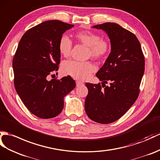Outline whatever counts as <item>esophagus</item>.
I'll use <instances>...</instances> for the list:
<instances>
[{"label":"esophagus","mask_w":160,"mask_h":160,"mask_svg":"<svg viewBox=\"0 0 160 160\" xmlns=\"http://www.w3.org/2000/svg\"><path fill=\"white\" fill-rule=\"evenodd\" d=\"M76 87H80V86H82V85H84L83 82H82L78 81V80H77L76 82Z\"/></svg>","instance_id":"esophagus-1"}]
</instances>
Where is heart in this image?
<instances>
[{
	"label": "heart",
	"instance_id": "obj_1",
	"mask_svg": "<svg viewBox=\"0 0 160 160\" xmlns=\"http://www.w3.org/2000/svg\"><path fill=\"white\" fill-rule=\"evenodd\" d=\"M74 36L78 42L88 46V57L102 60L108 54L110 50V43L106 39L100 38L97 33L89 31H82L76 32ZM72 48V41L67 36H62L58 42V51L61 54L65 57H68L71 53ZM61 70L65 75L70 76L78 80H84L95 71L96 68L93 63L90 61H69L62 63Z\"/></svg>",
	"mask_w": 160,
	"mask_h": 160
}]
</instances>
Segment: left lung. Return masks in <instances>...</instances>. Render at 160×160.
<instances>
[{
    "mask_svg": "<svg viewBox=\"0 0 160 160\" xmlns=\"http://www.w3.org/2000/svg\"><path fill=\"white\" fill-rule=\"evenodd\" d=\"M104 31L110 39L111 52L96 73L100 83H86L88 90L84 109L91 120L108 124L123 116L140 92L144 57L136 36L116 23L93 27ZM109 81L110 85L106 86Z\"/></svg>",
    "mask_w": 160,
    "mask_h": 160,
    "instance_id": "obj_1",
    "label": "left lung"
}]
</instances>
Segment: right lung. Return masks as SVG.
<instances>
[{
	"label": "right lung",
	"mask_w": 160,
	"mask_h": 160,
	"mask_svg": "<svg viewBox=\"0 0 160 160\" xmlns=\"http://www.w3.org/2000/svg\"><path fill=\"white\" fill-rule=\"evenodd\" d=\"M73 27L59 20H48L28 29L13 57L16 92L30 112L41 118L58 116L64 106V97L76 87L69 76L47 80L58 69L59 40Z\"/></svg>",
	"instance_id": "add662e5"
}]
</instances>
